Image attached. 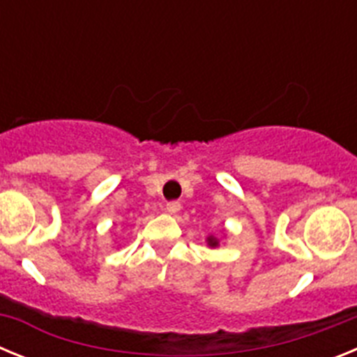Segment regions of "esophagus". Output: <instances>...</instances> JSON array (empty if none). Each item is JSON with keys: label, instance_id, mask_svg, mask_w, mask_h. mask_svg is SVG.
<instances>
[{"label": "esophagus", "instance_id": "esophagus-1", "mask_svg": "<svg viewBox=\"0 0 357 357\" xmlns=\"http://www.w3.org/2000/svg\"><path fill=\"white\" fill-rule=\"evenodd\" d=\"M178 211H181V202H168L166 204V213L176 214Z\"/></svg>", "mask_w": 357, "mask_h": 357}]
</instances>
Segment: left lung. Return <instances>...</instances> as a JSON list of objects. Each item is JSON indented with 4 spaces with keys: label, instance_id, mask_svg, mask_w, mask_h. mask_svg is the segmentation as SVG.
Here are the masks:
<instances>
[{
    "label": "left lung",
    "instance_id": "8db88e82",
    "mask_svg": "<svg viewBox=\"0 0 357 357\" xmlns=\"http://www.w3.org/2000/svg\"><path fill=\"white\" fill-rule=\"evenodd\" d=\"M218 243H220V241H218V239L214 238V236H209V238H207V245H209L211 248H216Z\"/></svg>",
    "mask_w": 357,
    "mask_h": 357
}]
</instances>
